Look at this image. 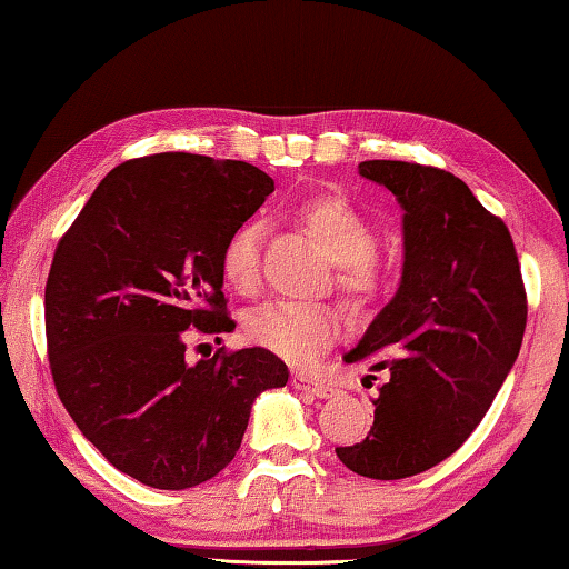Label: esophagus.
<instances>
[{
  "label": "esophagus",
  "instance_id": "1",
  "mask_svg": "<svg viewBox=\"0 0 569 569\" xmlns=\"http://www.w3.org/2000/svg\"><path fill=\"white\" fill-rule=\"evenodd\" d=\"M291 383H293V388H299V391H307L317 398H329L337 393V388L332 383H327V380H321V378L307 376V372H293Z\"/></svg>",
  "mask_w": 569,
  "mask_h": 569
}]
</instances>
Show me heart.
I'll use <instances>...</instances> for the list:
<instances>
[{"mask_svg":"<svg viewBox=\"0 0 569 569\" xmlns=\"http://www.w3.org/2000/svg\"><path fill=\"white\" fill-rule=\"evenodd\" d=\"M296 219L307 227L327 256L337 262V286L355 301H368L386 278L378 258L376 227L342 197H311L296 207ZM224 283L250 296L260 281V227L244 222L227 237L219 258ZM339 309L325 301H268L244 313V335L252 345L288 362H309L339 335Z\"/></svg>","mask_w":569,"mask_h":569,"instance_id":"b5f03b06","label":"heart"}]
</instances>
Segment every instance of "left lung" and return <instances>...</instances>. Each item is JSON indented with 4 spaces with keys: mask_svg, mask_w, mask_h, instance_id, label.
Instances as JSON below:
<instances>
[{
    "mask_svg": "<svg viewBox=\"0 0 569 569\" xmlns=\"http://www.w3.org/2000/svg\"><path fill=\"white\" fill-rule=\"evenodd\" d=\"M358 171L403 209L401 286L345 362L388 370L368 437L337 447L345 468L401 480L462 447L511 372L527 291L503 219L442 168L366 160Z\"/></svg>",
    "mask_w": 569,
    "mask_h": 569,
    "instance_id": "obj_1",
    "label": "left lung"
}]
</instances>
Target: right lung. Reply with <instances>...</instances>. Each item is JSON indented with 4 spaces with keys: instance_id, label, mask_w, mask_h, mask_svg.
<instances>
[{
    "instance_id": "obj_1",
    "label": "right lung",
    "mask_w": 569,
    "mask_h": 569,
    "mask_svg": "<svg viewBox=\"0 0 569 569\" xmlns=\"http://www.w3.org/2000/svg\"><path fill=\"white\" fill-rule=\"evenodd\" d=\"M273 178L242 160L158 152L117 166L58 242L46 283L56 391L117 470L183 490L232 462L252 401L288 383L262 347L191 366L186 339L232 332L222 248Z\"/></svg>"
}]
</instances>
